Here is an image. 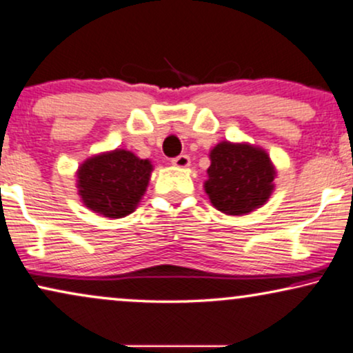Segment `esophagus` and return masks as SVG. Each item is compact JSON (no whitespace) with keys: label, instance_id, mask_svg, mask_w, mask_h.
<instances>
[{"label":"esophagus","instance_id":"1","mask_svg":"<svg viewBox=\"0 0 353 353\" xmlns=\"http://www.w3.org/2000/svg\"><path fill=\"white\" fill-rule=\"evenodd\" d=\"M172 163L175 167H178V168H186V167H190L191 159L188 157V155H178L176 159L172 160Z\"/></svg>","mask_w":353,"mask_h":353}]
</instances>
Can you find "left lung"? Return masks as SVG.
<instances>
[{
	"label": "left lung",
	"mask_w": 353,
	"mask_h": 353,
	"mask_svg": "<svg viewBox=\"0 0 353 353\" xmlns=\"http://www.w3.org/2000/svg\"><path fill=\"white\" fill-rule=\"evenodd\" d=\"M209 159L204 191L210 204L227 216H248L276 190L277 170L259 145L222 141L210 149Z\"/></svg>",
	"instance_id": "1"
}]
</instances>
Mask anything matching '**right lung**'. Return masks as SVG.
<instances>
[{"label": "right lung", "mask_w": 353, "mask_h": 353, "mask_svg": "<svg viewBox=\"0 0 353 353\" xmlns=\"http://www.w3.org/2000/svg\"><path fill=\"white\" fill-rule=\"evenodd\" d=\"M154 165L126 149L85 159L76 172L82 204L99 216L121 219L134 212L149 186Z\"/></svg>", "instance_id": "add662e5"}]
</instances>
